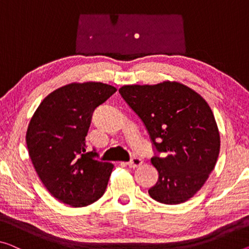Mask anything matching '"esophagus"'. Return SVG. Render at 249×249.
I'll list each match as a JSON object with an SVG mask.
<instances>
[{"label":"esophagus","instance_id":"esophagus-1","mask_svg":"<svg viewBox=\"0 0 249 249\" xmlns=\"http://www.w3.org/2000/svg\"><path fill=\"white\" fill-rule=\"evenodd\" d=\"M127 164L130 168H137L142 164V159L139 158V157H132L131 160H130L129 162H127Z\"/></svg>","mask_w":249,"mask_h":249}]
</instances>
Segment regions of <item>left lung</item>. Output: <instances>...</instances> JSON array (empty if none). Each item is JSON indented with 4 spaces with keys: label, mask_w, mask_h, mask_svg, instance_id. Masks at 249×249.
Masks as SVG:
<instances>
[{
    "label": "left lung",
    "mask_w": 249,
    "mask_h": 249,
    "mask_svg": "<svg viewBox=\"0 0 249 249\" xmlns=\"http://www.w3.org/2000/svg\"><path fill=\"white\" fill-rule=\"evenodd\" d=\"M119 93L158 152L151 158L159 178L148 190L150 197L167 205L187 201L204 186L219 155V131L208 103L176 81L124 86Z\"/></svg>",
    "instance_id": "left-lung-1"
}]
</instances>
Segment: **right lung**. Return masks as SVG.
Listing matches in <instances>:
<instances>
[{"label":"right lung","mask_w":249,"mask_h":249,"mask_svg":"<svg viewBox=\"0 0 249 249\" xmlns=\"http://www.w3.org/2000/svg\"><path fill=\"white\" fill-rule=\"evenodd\" d=\"M117 89L101 82L70 83L43 99L30 120L26 146L49 193L63 204L86 207L105 194L113 164L87 152L94 109Z\"/></svg>","instance_id":"obj_1"}]
</instances>
